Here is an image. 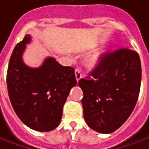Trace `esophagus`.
<instances>
[{
    "mask_svg": "<svg viewBox=\"0 0 149 149\" xmlns=\"http://www.w3.org/2000/svg\"><path fill=\"white\" fill-rule=\"evenodd\" d=\"M75 76H76V79H77V81H78L82 77V74H81V70H80L79 68H77V69L75 70Z\"/></svg>",
    "mask_w": 149,
    "mask_h": 149,
    "instance_id": "1",
    "label": "esophagus"
}]
</instances>
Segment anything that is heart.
Here are the masks:
<instances>
[{"mask_svg": "<svg viewBox=\"0 0 149 149\" xmlns=\"http://www.w3.org/2000/svg\"><path fill=\"white\" fill-rule=\"evenodd\" d=\"M100 55L99 54H94L87 59V65L90 68H95L98 65V63H100Z\"/></svg>", "mask_w": 149, "mask_h": 149, "instance_id": "heart-1", "label": "heart"}]
</instances>
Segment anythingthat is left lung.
Returning a JSON list of instances; mask_svg holds the SVG:
<instances>
[{
    "mask_svg": "<svg viewBox=\"0 0 149 149\" xmlns=\"http://www.w3.org/2000/svg\"><path fill=\"white\" fill-rule=\"evenodd\" d=\"M140 84L141 63L137 52L121 48L102 54L89 77L78 81L87 125L103 134L117 130L133 112Z\"/></svg>",
    "mask_w": 149,
    "mask_h": 149,
    "instance_id": "obj_1",
    "label": "left lung"
}]
</instances>
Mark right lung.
<instances>
[{"mask_svg": "<svg viewBox=\"0 0 149 149\" xmlns=\"http://www.w3.org/2000/svg\"><path fill=\"white\" fill-rule=\"evenodd\" d=\"M30 41L28 34L11 54L6 76L8 94L15 113L25 125L32 130L50 131L59 125L63 105L77 85L75 71L52 57L46 58L39 68L27 66L23 54Z\"/></svg>", "mask_w": 149, "mask_h": 149, "instance_id": "add662e5", "label": "right lung"}]
</instances>
